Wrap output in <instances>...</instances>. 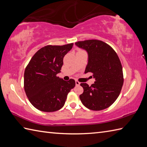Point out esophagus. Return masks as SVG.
<instances>
[{
    "instance_id": "1",
    "label": "esophagus",
    "mask_w": 147,
    "mask_h": 147,
    "mask_svg": "<svg viewBox=\"0 0 147 147\" xmlns=\"http://www.w3.org/2000/svg\"><path fill=\"white\" fill-rule=\"evenodd\" d=\"M75 83H76V86H79L80 85V83L78 82V81H76Z\"/></svg>"
}]
</instances>
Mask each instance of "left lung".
<instances>
[{
	"label": "left lung",
	"instance_id": "left-lung-1",
	"mask_svg": "<svg viewBox=\"0 0 147 147\" xmlns=\"http://www.w3.org/2000/svg\"><path fill=\"white\" fill-rule=\"evenodd\" d=\"M75 45L88 54L85 73L91 72L95 82L91 86L81 83L83 93L80 95L82 104L93 111L107 109L116 100L123 85L121 61L114 49L98 40L78 42Z\"/></svg>",
	"mask_w": 147,
	"mask_h": 147
}]
</instances>
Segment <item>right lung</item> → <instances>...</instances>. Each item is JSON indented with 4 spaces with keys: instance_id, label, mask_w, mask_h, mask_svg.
<instances>
[{
    "instance_id": "right-lung-1",
    "label": "right lung",
    "mask_w": 147,
    "mask_h": 147,
    "mask_svg": "<svg viewBox=\"0 0 147 147\" xmlns=\"http://www.w3.org/2000/svg\"><path fill=\"white\" fill-rule=\"evenodd\" d=\"M73 43L47 45L37 51L26 66L24 88L31 104L43 112H54L63 107L67 94L75 86V81L57 77L63 58Z\"/></svg>"
}]
</instances>
